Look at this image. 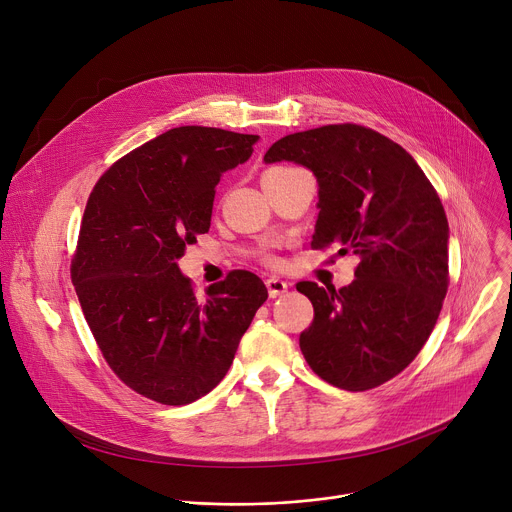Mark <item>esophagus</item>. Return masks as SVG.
Listing matches in <instances>:
<instances>
[{
  "instance_id": "34e87169",
  "label": "esophagus",
  "mask_w": 512,
  "mask_h": 512,
  "mask_svg": "<svg viewBox=\"0 0 512 512\" xmlns=\"http://www.w3.org/2000/svg\"><path fill=\"white\" fill-rule=\"evenodd\" d=\"M265 285H267V291H269V298L283 296L285 291H287V287H289V283L283 281V279H279V277H269V279L265 281Z\"/></svg>"
}]
</instances>
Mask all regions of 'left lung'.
<instances>
[{
  "label": "left lung",
  "instance_id": "obj_1",
  "mask_svg": "<svg viewBox=\"0 0 512 512\" xmlns=\"http://www.w3.org/2000/svg\"><path fill=\"white\" fill-rule=\"evenodd\" d=\"M263 160L310 168L320 186L312 247L360 257L346 287L296 285L314 306L300 334L310 369L352 393L387 383L423 348L450 285L440 196L399 143L356 123L285 135Z\"/></svg>",
  "mask_w": 512,
  "mask_h": 512
}]
</instances>
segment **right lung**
<instances>
[{"label":"right lung","mask_w":512,"mask_h":512,"mask_svg":"<svg viewBox=\"0 0 512 512\" xmlns=\"http://www.w3.org/2000/svg\"><path fill=\"white\" fill-rule=\"evenodd\" d=\"M259 135L174 127L119 158L95 184L70 261L85 320L111 371L162 405L223 381L267 287L231 271L200 300L176 259L208 233L214 188Z\"/></svg>","instance_id":"right-lung-1"}]
</instances>
